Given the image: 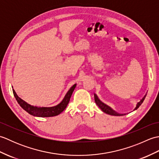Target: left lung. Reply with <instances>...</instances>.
<instances>
[{"label":"left lung","instance_id":"obj_1","mask_svg":"<svg viewBox=\"0 0 159 159\" xmlns=\"http://www.w3.org/2000/svg\"><path fill=\"white\" fill-rule=\"evenodd\" d=\"M146 96H145L142 99H141L139 102L137 103L136 107L134 108V110L137 109L138 108H139L140 107V105L141 104H142V102H143V100L145 99V98H146ZM94 100H95V102H96V104H97L98 106V107L100 108V109L102 110L104 113H105L107 114H109V115H111V116H123V114H120V113H116V111H114L113 109H111L110 107H109L108 106H107L106 104H103L102 102H101L99 100V99H98L97 96H94Z\"/></svg>","mask_w":159,"mask_h":159}]
</instances>
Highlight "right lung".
<instances>
[{
	"instance_id": "1",
	"label": "right lung",
	"mask_w": 159,
	"mask_h": 159,
	"mask_svg": "<svg viewBox=\"0 0 159 159\" xmlns=\"http://www.w3.org/2000/svg\"><path fill=\"white\" fill-rule=\"evenodd\" d=\"M76 84L74 85L71 88L69 89L68 92L66 93V95L64 97L63 100L59 104L51 107H38L30 105L29 104L26 103L25 101L22 100L17 95L14 89H13V93L14 95L17 102L20 104L22 109L26 111V112L29 113L31 116L35 117H53L58 116L62 111L66 109L67 104H68L71 96L75 89Z\"/></svg>"
}]
</instances>
